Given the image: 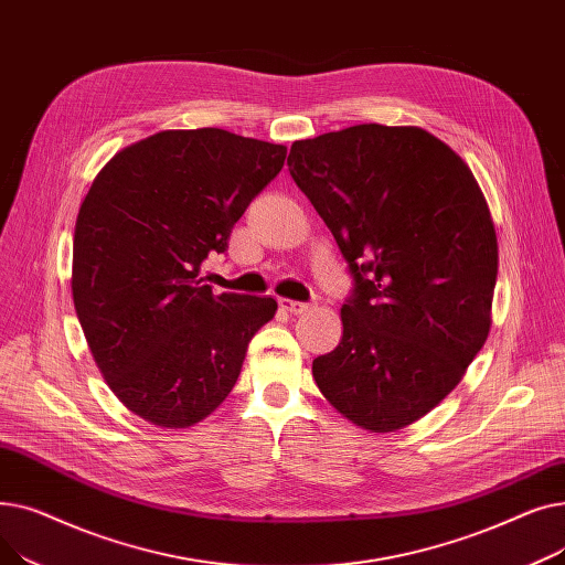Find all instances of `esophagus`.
<instances>
[{
    "label": "esophagus",
    "instance_id": "34e87169",
    "mask_svg": "<svg viewBox=\"0 0 565 565\" xmlns=\"http://www.w3.org/2000/svg\"><path fill=\"white\" fill-rule=\"evenodd\" d=\"M279 307H281L284 311L292 313V316H300V313H305V311L311 309L309 302H298V300H288V298H279Z\"/></svg>",
    "mask_w": 565,
    "mask_h": 565
}]
</instances>
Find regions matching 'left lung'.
<instances>
[{
  "mask_svg": "<svg viewBox=\"0 0 565 565\" xmlns=\"http://www.w3.org/2000/svg\"><path fill=\"white\" fill-rule=\"evenodd\" d=\"M288 171L332 231L352 290L322 396L371 433L430 412L490 332L497 235L471 169L430 132L352 126L295 141Z\"/></svg>",
  "mask_w": 565,
  "mask_h": 565,
  "instance_id": "obj_1",
  "label": "left lung"
}]
</instances>
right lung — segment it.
<instances>
[{"label":"right lung","instance_id":"obj_1","mask_svg":"<svg viewBox=\"0 0 565 565\" xmlns=\"http://www.w3.org/2000/svg\"><path fill=\"white\" fill-rule=\"evenodd\" d=\"M286 146L220 128L164 130L118 151L82 201L73 302L109 390L162 428H188L233 390L273 298L199 277L281 171Z\"/></svg>","mask_w":565,"mask_h":565}]
</instances>
